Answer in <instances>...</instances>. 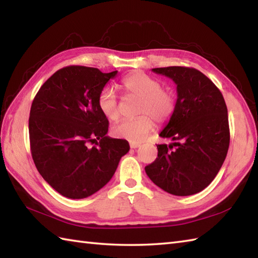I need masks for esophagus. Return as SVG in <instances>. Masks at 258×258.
<instances>
[{"instance_id": "obj_1", "label": "esophagus", "mask_w": 258, "mask_h": 258, "mask_svg": "<svg viewBox=\"0 0 258 258\" xmlns=\"http://www.w3.org/2000/svg\"><path fill=\"white\" fill-rule=\"evenodd\" d=\"M130 146L131 149H138V147L141 146V143H139V142H131Z\"/></svg>"}]
</instances>
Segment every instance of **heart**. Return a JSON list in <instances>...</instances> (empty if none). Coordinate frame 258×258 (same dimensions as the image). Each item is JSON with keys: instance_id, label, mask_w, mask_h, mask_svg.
<instances>
[{"instance_id": "heart-1", "label": "heart", "mask_w": 258, "mask_h": 258, "mask_svg": "<svg viewBox=\"0 0 258 258\" xmlns=\"http://www.w3.org/2000/svg\"><path fill=\"white\" fill-rule=\"evenodd\" d=\"M120 86L128 96L139 98L132 119H124L112 130L114 136L130 142H140L154 127V119L163 124L172 117L176 108V96L162 87V82L143 72H132L120 81ZM97 106L109 120L119 117V103L116 93L109 86L103 87L97 97Z\"/></svg>"}]
</instances>
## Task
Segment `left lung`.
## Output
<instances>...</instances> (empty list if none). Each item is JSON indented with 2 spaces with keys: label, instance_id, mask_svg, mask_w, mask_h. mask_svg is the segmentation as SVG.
I'll return each instance as SVG.
<instances>
[{
  "label": "left lung",
  "instance_id": "obj_1",
  "mask_svg": "<svg viewBox=\"0 0 258 258\" xmlns=\"http://www.w3.org/2000/svg\"><path fill=\"white\" fill-rule=\"evenodd\" d=\"M152 71L175 82L177 101L174 114L160 133L173 143L157 145L156 160L145 172L169 194H196L212 183L227 155L226 103L217 86L199 70L168 67Z\"/></svg>",
  "mask_w": 258,
  "mask_h": 258
}]
</instances>
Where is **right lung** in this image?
Returning a JSON list of instances; mask_svg holds the SVG:
<instances>
[{
    "label": "right lung",
    "mask_w": 258,
    "mask_h": 258,
    "mask_svg": "<svg viewBox=\"0 0 258 258\" xmlns=\"http://www.w3.org/2000/svg\"><path fill=\"white\" fill-rule=\"evenodd\" d=\"M117 71L70 65L56 71L33 100L29 133L38 173L57 193L85 199L106 185L128 142L106 136L108 120L97 97ZM90 143L96 147L89 148Z\"/></svg>",
    "instance_id": "add662e5"
}]
</instances>
